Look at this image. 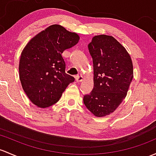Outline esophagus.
I'll use <instances>...</instances> for the list:
<instances>
[{"instance_id":"1","label":"esophagus","mask_w":156,"mask_h":156,"mask_svg":"<svg viewBox=\"0 0 156 156\" xmlns=\"http://www.w3.org/2000/svg\"><path fill=\"white\" fill-rule=\"evenodd\" d=\"M83 76L82 75H77L75 77V80H76L77 82H81V81H83Z\"/></svg>"}]
</instances>
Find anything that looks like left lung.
Returning a JSON list of instances; mask_svg holds the SVG:
<instances>
[{"label": "left lung", "instance_id": "8db88e82", "mask_svg": "<svg viewBox=\"0 0 156 156\" xmlns=\"http://www.w3.org/2000/svg\"><path fill=\"white\" fill-rule=\"evenodd\" d=\"M88 49L93 58L94 86L89 95L83 96V103L93 115L105 117L126 96L133 78L132 59L111 36H95Z\"/></svg>", "mask_w": 156, "mask_h": 156}]
</instances>
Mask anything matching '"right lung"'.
<instances>
[{
    "label": "right lung",
    "instance_id": "obj_1",
    "mask_svg": "<svg viewBox=\"0 0 156 156\" xmlns=\"http://www.w3.org/2000/svg\"><path fill=\"white\" fill-rule=\"evenodd\" d=\"M79 39L75 33L53 24L33 37L23 49L19 78L27 97L37 107L53 105L75 81L74 77L65 73L62 54L76 45Z\"/></svg>",
    "mask_w": 156,
    "mask_h": 156
}]
</instances>
